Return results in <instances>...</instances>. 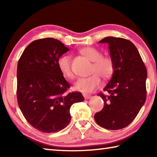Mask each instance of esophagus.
<instances>
[{
  "label": "esophagus",
  "instance_id": "obj_1",
  "mask_svg": "<svg viewBox=\"0 0 157 157\" xmlns=\"http://www.w3.org/2000/svg\"><path fill=\"white\" fill-rule=\"evenodd\" d=\"M83 96L86 100H88L90 99V98H91V95H89V94H83Z\"/></svg>",
  "mask_w": 157,
  "mask_h": 157
}]
</instances>
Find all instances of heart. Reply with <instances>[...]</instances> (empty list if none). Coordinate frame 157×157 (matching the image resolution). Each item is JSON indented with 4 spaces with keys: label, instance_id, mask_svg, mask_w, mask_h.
<instances>
[{
    "label": "heart",
    "instance_id": "heart-1",
    "mask_svg": "<svg viewBox=\"0 0 157 157\" xmlns=\"http://www.w3.org/2000/svg\"><path fill=\"white\" fill-rule=\"evenodd\" d=\"M81 53L94 62L92 75L86 78H79L74 85L75 90L84 93H91L98 89L101 83V78L109 79L114 72V63L109 57H102L99 50L92 47H86L81 50ZM57 65L61 73L68 79H73L74 73L71 68V58L69 55H63L57 61Z\"/></svg>",
    "mask_w": 157,
    "mask_h": 157
}]
</instances>
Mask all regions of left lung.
Here are the masks:
<instances>
[{
	"mask_svg": "<svg viewBox=\"0 0 157 157\" xmlns=\"http://www.w3.org/2000/svg\"><path fill=\"white\" fill-rule=\"evenodd\" d=\"M109 44L114 63L112 78L100 93L105 105L94 115L98 124L117 130L128 126L134 120L146 100L147 70L134 44L120 37L107 36L99 41Z\"/></svg>",
	"mask_w": 157,
	"mask_h": 157,
	"instance_id": "8db88e82",
	"label": "left lung"
}]
</instances>
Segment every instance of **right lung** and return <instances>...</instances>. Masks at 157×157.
I'll return each mask as SVG.
<instances>
[{
    "label": "right lung",
    "mask_w": 157,
    "mask_h": 157,
    "mask_svg": "<svg viewBox=\"0 0 157 157\" xmlns=\"http://www.w3.org/2000/svg\"><path fill=\"white\" fill-rule=\"evenodd\" d=\"M68 50L57 39H41L29 44L18 60V107L26 121L42 132L64 129L71 121V105L84 100L80 92L66 94L70 84L57 61Z\"/></svg>",
    "instance_id": "right-lung-1"
}]
</instances>
